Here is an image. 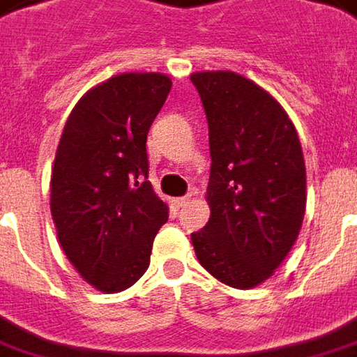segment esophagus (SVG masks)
<instances>
[{
  "label": "esophagus",
  "mask_w": 357,
  "mask_h": 357,
  "mask_svg": "<svg viewBox=\"0 0 357 357\" xmlns=\"http://www.w3.org/2000/svg\"><path fill=\"white\" fill-rule=\"evenodd\" d=\"M191 202V195H183V197H178V199H174V203H176V207H183V205H188V203Z\"/></svg>",
  "instance_id": "obj_1"
}]
</instances>
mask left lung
Masks as SVG:
<instances>
[{
  "instance_id": "8db88e82",
  "label": "left lung",
  "mask_w": 357,
  "mask_h": 357,
  "mask_svg": "<svg viewBox=\"0 0 357 357\" xmlns=\"http://www.w3.org/2000/svg\"><path fill=\"white\" fill-rule=\"evenodd\" d=\"M191 82L209 126L211 217L191 233L199 263L221 282L252 289L273 275L301 233L306 167L282 106L231 70L195 73Z\"/></svg>"
}]
</instances>
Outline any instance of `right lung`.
Returning <instances> with one entry per match:
<instances>
[{
	"label": "right lung",
	"instance_id": "add662e5",
	"mask_svg": "<svg viewBox=\"0 0 357 357\" xmlns=\"http://www.w3.org/2000/svg\"><path fill=\"white\" fill-rule=\"evenodd\" d=\"M172 80L118 75L84 94L59 142L51 213L68 261L102 292H120L146 273L167 205L148 179L146 140Z\"/></svg>",
	"mask_w": 357,
	"mask_h": 357
}]
</instances>
